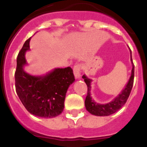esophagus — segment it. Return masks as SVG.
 I'll return each instance as SVG.
<instances>
[{
    "label": "esophagus",
    "instance_id": "34e87169",
    "mask_svg": "<svg viewBox=\"0 0 147 147\" xmlns=\"http://www.w3.org/2000/svg\"><path fill=\"white\" fill-rule=\"evenodd\" d=\"M81 69H82V66L80 64H77L74 66L73 72L75 75V78L79 79L81 77Z\"/></svg>",
    "mask_w": 147,
    "mask_h": 147
}]
</instances>
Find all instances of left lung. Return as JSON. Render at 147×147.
I'll list each match as a JSON object with an SVG mask.
<instances>
[{
    "instance_id": "obj_1",
    "label": "left lung",
    "mask_w": 147,
    "mask_h": 147,
    "mask_svg": "<svg viewBox=\"0 0 147 147\" xmlns=\"http://www.w3.org/2000/svg\"><path fill=\"white\" fill-rule=\"evenodd\" d=\"M131 61L133 65L132 69H131V77H130L127 85L125 86L121 94H119V96H117L112 102L105 104V105H100V104L97 103L92 99L91 96H90V89H91L90 83L92 82V80L89 79L86 75H83L82 78L84 79V82L87 86V94L85 101H84V105H85L86 109L90 114L96 115V116H109L119 110L120 108L127 102V99L129 98V96L131 90L132 89L134 78V66L132 58H131Z\"/></svg>"
}]
</instances>
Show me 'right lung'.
I'll return each instance as SVG.
<instances>
[{"mask_svg":"<svg viewBox=\"0 0 147 147\" xmlns=\"http://www.w3.org/2000/svg\"><path fill=\"white\" fill-rule=\"evenodd\" d=\"M28 39L17 57L15 72L16 90L28 112L35 116L53 118L63 112L67 90L75 81L70 67L56 68L44 76H32L23 69L26 64L25 54L30 49Z\"/></svg>","mask_w":147,"mask_h":147,"instance_id":"add662e5","label":"right lung"}]
</instances>
